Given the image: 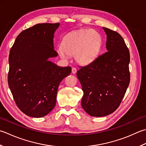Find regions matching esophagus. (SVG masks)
Listing matches in <instances>:
<instances>
[{"label":"esophagus","instance_id":"1","mask_svg":"<svg viewBox=\"0 0 146 146\" xmlns=\"http://www.w3.org/2000/svg\"><path fill=\"white\" fill-rule=\"evenodd\" d=\"M76 68H72V69H71V72L73 74H75L76 73Z\"/></svg>","mask_w":146,"mask_h":146}]
</instances>
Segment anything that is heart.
<instances>
[{"label":"heart","instance_id":"obj_1","mask_svg":"<svg viewBox=\"0 0 146 146\" xmlns=\"http://www.w3.org/2000/svg\"><path fill=\"white\" fill-rule=\"evenodd\" d=\"M102 45L100 34L91 29L73 31L64 36L62 46L58 48L59 55L68 59L75 54V59L80 64H87L98 55Z\"/></svg>","mask_w":146,"mask_h":146}]
</instances>
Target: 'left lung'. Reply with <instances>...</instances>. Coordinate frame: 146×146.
Segmentation results:
<instances>
[{
    "instance_id": "1",
    "label": "left lung",
    "mask_w": 146,
    "mask_h": 146,
    "mask_svg": "<svg viewBox=\"0 0 146 146\" xmlns=\"http://www.w3.org/2000/svg\"><path fill=\"white\" fill-rule=\"evenodd\" d=\"M102 28L108 51L76 73L84 92L82 107L96 117L107 116L119 107L130 80V52L123 38L115 31Z\"/></svg>"
}]
</instances>
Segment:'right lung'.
<instances>
[{
    "label": "right lung",
    "mask_w": 146,
    "mask_h": 146,
    "mask_svg": "<svg viewBox=\"0 0 146 146\" xmlns=\"http://www.w3.org/2000/svg\"><path fill=\"white\" fill-rule=\"evenodd\" d=\"M58 23H40L16 37L9 56L8 84L17 106L33 118H40L55 107L60 82L71 68L59 67L48 59L58 56L54 34Z\"/></svg>",
    "instance_id": "1"
}]
</instances>
